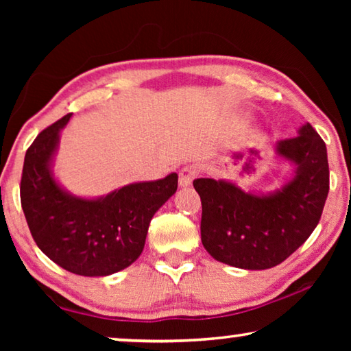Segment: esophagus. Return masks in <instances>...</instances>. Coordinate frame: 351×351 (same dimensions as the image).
Returning a JSON list of instances; mask_svg holds the SVG:
<instances>
[{
    "mask_svg": "<svg viewBox=\"0 0 351 351\" xmlns=\"http://www.w3.org/2000/svg\"><path fill=\"white\" fill-rule=\"evenodd\" d=\"M197 169L193 167V165H187V167H184L181 171H180V181H178V184H180V187L184 189V187H189L190 184H192V181L195 180V176H197Z\"/></svg>",
    "mask_w": 351,
    "mask_h": 351,
    "instance_id": "esophagus-1",
    "label": "esophagus"
}]
</instances>
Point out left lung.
I'll return each mask as SVG.
<instances>
[{
  "mask_svg": "<svg viewBox=\"0 0 351 351\" xmlns=\"http://www.w3.org/2000/svg\"><path fill=\"white\" fill-rule=\"evenodd\" d=\"M274 161L291 171L269 192H246L235 181L198 178L201 241L217 261L249 271L269 269L306 241L322 215L330 189L326 147L310 123L277 141Z\"/></svg>",
  "mask_w": 351,
  "mask_h": 351,
  "instance_id": "obj_1",
  "label": "left lung"
}]
</instances>
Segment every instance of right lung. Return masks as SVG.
<instances>
[{
	"label": "right lung",
	"instance_id": "1",
	"mask_svg": "<svg viewBox=\"0 0 351 351\" xmlns=\"http://www.w3.org/2000/svg\"><path fill=\"white\" fill-rule=\"evenodd\" d=\"M71 116L47 127L27 148L21 207L35 243L54 263L77 276H111L139 258L153 215L176 192L178 175L128 184L102 197L71 193L54 175Z\"/></svg>",
	"mask_w": 351,
	"mask_h": 351
}]
</instances>
